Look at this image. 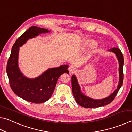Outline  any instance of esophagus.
Instances as JSON below:
<instances>
[{
  "label": "esophagus",
  "mask_w": 132,
  "mask_h": 132,
  "mask_svg": "<svg viewBox=\"0 0 132 132\" xmlns=\"http://www.w3.org/2000/svg\"><path fill=\"white\" fill-rule=\"evenodd\" d=\"M69 72H70V73H73L74 72H76V71H77V69H76V68L74 66L71 65L70 66H69Z\"/></svg>",
  "instance_id": "esophagus-1"
}]
</instances>
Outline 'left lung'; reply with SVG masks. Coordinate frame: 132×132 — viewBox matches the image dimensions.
Segmentation results:
<instances>
[{"label":"left lung","mask_w":132,"mask_h":132,"mask_svg":"<svg viewBox=\"0 0 132 132\" xmlns=\"http://www.w3.org/2000/svg\"><path fill=\"white\" fill-rule=\"evenodd\" d=\"M108 51L112 52L116 54L117 58L119 63V82L117 88L107 97L102 99H94L90 98L87 96L85 95L82 93L81 89V87L79 85L77 78L75 75L71 76V86H72V91L73 96L76 102L83 107L85 108H94L99 107L106 106L112 102V100L116 97L117 93L120 89L123 84V66L124 63V59L121 50L118 48H113L108 50Z\"/></svg>","instance_id":"left-lung-1"}]
</instances>
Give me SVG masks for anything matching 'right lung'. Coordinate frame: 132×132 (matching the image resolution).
<instances>
[{
	"label": "right lung",
	"mask_w": 132,
	"mask_h": 132,
	"mask_svg": "<svg viewBox=\"0 0 132 132\" xmlns=\"http://www.w3.org/2000/svg\"><path fill=\"white\" fill-rule=\"evenodd\" d=\"M49 32L50 30L47 29L36 26L30 27L14 43L7 64V74L11 89L18 96L35 103L47 101L54 92L60 76L63 73H69L68 65L50 68L41 75L33 78L25 76L20 70L18 66L20 47L28 40L42 33Z\"/></svg>",
	"instance_id": "1"
}]
</instances>
